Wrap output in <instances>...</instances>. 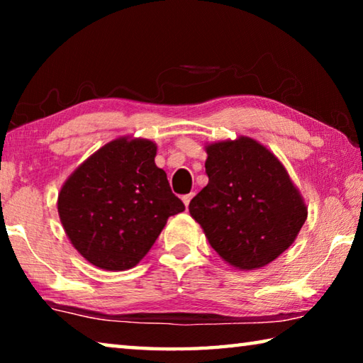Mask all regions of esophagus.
I'll list each match as a JSON object with an SVG mask.
<instances>
[{
	"mask_svg": "<svg viewBox=\"0 0 363 363\" xmlns=\"http://www.w3.org/2000/svg\"><path fill=\"white\" fill-rule=\"evenodd\" d=\"M192 196H194V194H187V195H182V201H184V205H186V206H189V203H190V200H192Z\"/></svg>",
	"mask_w": 363,
	"mask_h": 363,
	"instance_id": "34e87169",
	"label": "esophagus"
}]
</instances>
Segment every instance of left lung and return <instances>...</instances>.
I'll use <instances>...</instances> for the list:
<instances>
[{"label": "left lung", "mask_w": 363, "mask_h": 363, "mask_svg": "<svg viewBox=\"0 0 363 363\" xmlns=\"http://www.w3.org/2000/svg\"><path fill=\"white\" fill-rule=\"evenodd\" d=\"M208 184L189 205L214 251L240 270H255L291 247L307 218L303 195L280 160L240 136L205 145Z\"/></svg>", "instance_id": "left-lung-1"}]
</instances>
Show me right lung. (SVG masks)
I'll use <instances>...</instances> for the list:
<instances>
[{
	"instance_id": "1",
	"label": "right lung",
	"mask_w": 363,
	"mask_h": 363,
	"mask_svg": "<svg viewBox=\"0 0 363 363\" xmlns=\"http://www.w3.org/2000/svg\"><path fill=\"white\" fill-rule=\"evenodd\" d=\"M157 144L118 138L64 182L57 211L73 247L104 270H126L149 253L169 216L186 210L155 164Z\"/></svg>"
}]
</instances>
